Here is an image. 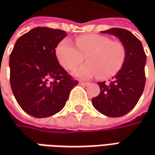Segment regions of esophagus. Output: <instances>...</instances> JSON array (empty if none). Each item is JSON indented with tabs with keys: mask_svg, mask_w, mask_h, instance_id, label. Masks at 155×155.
Here are the masks:
<instances>
[{
	"mask_svg": "<svg viewBox=\"0 0 155 155\" xmlns=\"http://www.w3.org/2000/svg\"><path fill=\"white\" fill-rule=\"evenodd\" d=\"M80 84H81V85L86 86V85H89V84H90V83H89V82H82V81H81V82H80Z\"/></svg>",
	"mask_w": 155,
	"mask_h": 155,
	"instance_id": "34e87169",
	"label": "esophagus"
}]
</instances>
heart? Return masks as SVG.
I'll list each match as a JSON object with an SVG mask.
<instances>
[{
	"instance_id": "1",
	"label": "heart",
	"mask_w": 155,
	"mask_h": 155,
	"mask_svg": "<svg viewBox=\"0 0 155 155\" xmlns=\"http://www.w3.org/2000/svg\"><path fill=\"white\" fill-rule=\"evenodd\" d=\"M75 44L76 46L69 39H64L58 45L55 53L66 71L73 70L86 57L88 63L74 71L77 77L89 79L98 74L101 79H106L123 66L126 51L120 41H111L105 35L90 34L78 36Z\"/></svg>"
}]
</instances>
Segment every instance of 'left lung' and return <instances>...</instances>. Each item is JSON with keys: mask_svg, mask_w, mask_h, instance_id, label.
I'll return each mask as SVG.
<instances>
[{"mask_svg": "<svg viewBox=\"0 0 155 155\" xmlns=\"http://www.w3.org/2000/svg\"><path fill=\"white\" fill-rule=\"evenodd\" d=\"M114 35L125 48L123 66L109 82H98L101 93L92 99V104L108 117L128 114L136 105L145 85L146 54L141 41L127 30L112 28L101 31Z\"/></svg>", "mask_w": 155, "mask_h": 155, "instance_id": "left-lung-1", "label": "left lung"}]
</instances>
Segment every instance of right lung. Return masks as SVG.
Returning a JSON list of instances; mask_svg holds the SVG:
<instances>
[{
	"mask_svg": "<svg viewBox=\"0 0 155 155\" xmlns=\"http://www.w3.org/2000/svg\"><path fill=\"white\" fill-rule=\"evenodd\" d=\"M59 29L36 27L16 41L10 54L12 92L25 113L45 118L64 108L78 84L59 64L55 48L67 35Z\"/></svg>",
	"mask_w": 155,
	"mask_h": 155,
	"instance_id": "add662e5",
	"label": "right lung"
}]
</instances>
